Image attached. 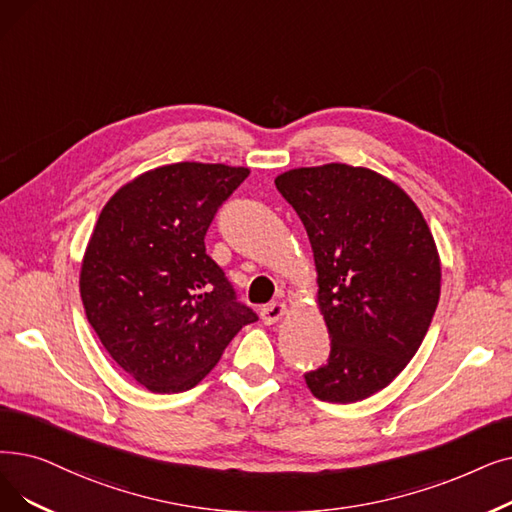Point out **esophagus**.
Listing matches in <instances>:
<instances>
[{
    "instance_id": "esophagus-1",
    "label": "esophagus",
    "mask_w": 512,
    "mask_h": 512,
    "mask_svg": "<svg viewBox=\"0 0 512 512\" xmlns=\"http://www.w3.org/2000/svg\"><path fill=\"white\" fill-rule=\"evenodd\" d=\"M286 314L284 303H270L261 309V320L263 324H276Z\"/></svg>"
}]
</instances>
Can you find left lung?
<instances>
[{"mask_svg": "<svg viewBox=\"0 0 512 512\" xmlns=\"http://www.w3.org/2000/svg\"><path fill=\"white\" fill-rule=\"evenodd\" d=\"M274 184L305 226L330 335L326 364L305 383L322 402H360L408 366L431 326L433 234L402 188L364 167H301Z\"/></svg>", "mask_w": 512, "mask_h": 512, "instance_id": "1", "label": "left lung"}]
</instances>
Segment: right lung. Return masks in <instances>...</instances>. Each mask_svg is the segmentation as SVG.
<instances>
[{"label":"right lung","mask_w":512,"mask_h":512,"mask_svg":"<svg viewBox=\"0 0 512 512\" xmlns=\"http://www.w3.org/2000/svg\"><path fill=\"white\" fill-rule=\"evenodd\" d=\"M249 169L175 163L142 173L104 205L81 265L87 322L154 393L203 381L236 332L257 322L205 234Z\"/></svg>","instance_id":"right-lung-1"}]
</instances>
